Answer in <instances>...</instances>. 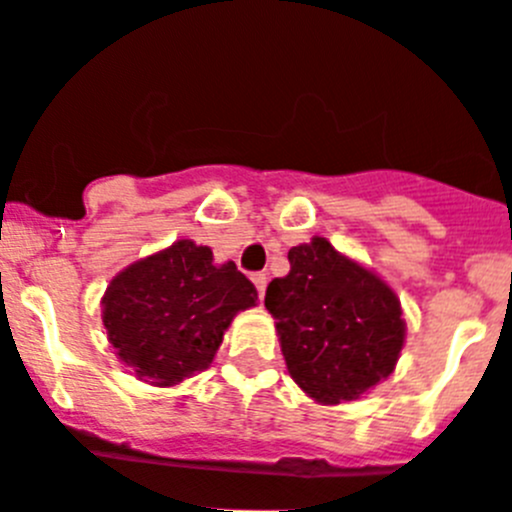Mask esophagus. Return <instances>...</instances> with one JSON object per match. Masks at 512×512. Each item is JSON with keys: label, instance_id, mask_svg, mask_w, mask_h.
Listing matches in <instances>:
<instances>
[{"label": "esophagus", "instance_id": "1", "mask_svg": "<svg viewBox=\"0 0 512 512\" xmlns=\"http://www.w3.org/2000/svg\"><path fill=\"white\" fill-rule=\"evenodd\" d=\"M252 283H255L257 293H260V298L265 296V288H267V275L265 273H255L252 275Z\"/></svg>", "mask_w": 512, "mask_h": 512}]
</instances>
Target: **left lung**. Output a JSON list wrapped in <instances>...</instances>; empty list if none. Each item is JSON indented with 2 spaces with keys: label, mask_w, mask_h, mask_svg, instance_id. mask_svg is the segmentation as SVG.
Instances as JSON below:
<instances>
[{
  "label": "left lung",
  "mask_w": 512,
  "mask_h": 512,
  "mask_svg": "<svg viewBox=\"0 0 512 512\" xmlns=\"http://www.w3.org/2000/svg\"><path fill=\"white\" fill-rule=\"evenodd\" d=\"M290 273L267 285L285 365L319 403L354 400L393 372L403 349L400 301L375 273L324 237L288 252Z\"/></svg>",
  "instance_id": "1"
}]
</instances>
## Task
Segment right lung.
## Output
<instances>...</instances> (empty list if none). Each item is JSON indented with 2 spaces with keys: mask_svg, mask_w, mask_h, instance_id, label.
<instances>
[{
  "mask_svg": "<svg viewBox=\"0 0 512 512\" xmlns=\"http://www.w3.org/2000/svg\"><path fill=\"white\" fill-rule=\"evenodd\" d=\"M257 303V288L234 262L214 265L209 247L178 239L135 262L104 293V326L124 365L160 388L206 370L234 313Z\"/></svg>",
  "mask_w": 512,
  "mask_h": 512,
  "instance_id": "add662e5",
  "label": "right lung"
}]
</instances>
